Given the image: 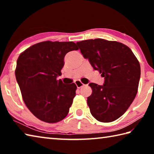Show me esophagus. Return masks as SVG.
Instances as JSON below:
<instances>
[{"instance_id":"esophagus-1","label":"esophagus","mask_w":154,"mask_h":154,"mask_svg":"<svg viewBox=\"0 0 154 154\" xmlns=\"http://www.w3.org/2000/svg\"><path fill=\"white\" fill-rule=\"evenodd\" d=\"M75 84H76L77 88H80L85 85L82 82H81L80 81H76V82H75Z\"/></svg>"}]
</instances>
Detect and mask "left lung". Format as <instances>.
Returning <instances> with one entry per match:
<instances>
[{"instance_id":"1","label":"left lung","mask_w":154,"mask_h":154,"mask_svg":"<svg viewBox=\"0 0 154 154\" xmlns=\"http://www.w3.org/2000/svg\"><path fill=\"white\" fill-rule=\"evenodd\" d=\"M83 58L105 78L103 85L89 83L90 113L98 121L111 122L123 115L137 95L140 77L139 61L128 47L103 38L77 42Z\"/></svg>"}]
</instances>
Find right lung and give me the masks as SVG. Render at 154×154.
<instances>
[{"mask_svg":"<svg viewBox=\"0 0 154 154\" xmlns=\"http://www.w3.org/2000/svg\"><path fill=\"white\" fill-rule=\"evenodd\" d=\"M78 49L72 41H43L26 49L18 58L15 73L23 100L40 120L56 123L69 113L77 86L74 83L64 84L57 77L62 75L65 55Z\"/></svg>","mask_w":154,"mask_h":154,"instance_id":"obj_1","label":"right lung"}]
</instances>
